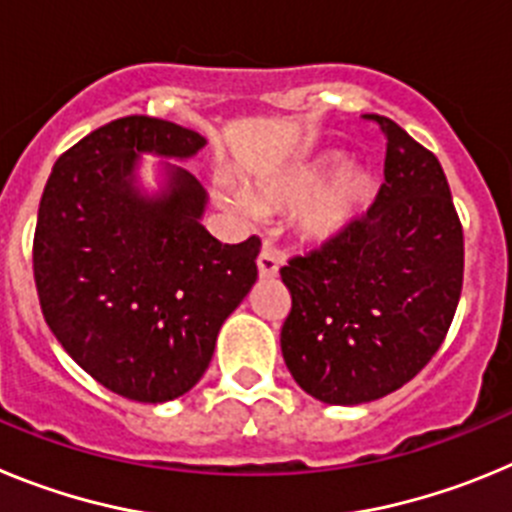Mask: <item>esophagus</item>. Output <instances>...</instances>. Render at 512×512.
Instances as JSON below:
<instances>
[{
    "label": "esophagus",
    "mask_w": 512,
    "mask_h": 512,
    "mask_svg": "<svg viewBox=\"0 0 512 512\" xmlns=\"http://www.w3.org/2000/svg\"><path fill=\"white\" fill-rule=\"evenodd\" d=\"M259 274L261 279H274L279 274V256L274 251H271L269 246H264V251L259 253Z\"/></svg>",
    "instance_id": "esophagus-1"
}]
</instances>
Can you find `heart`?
Wrapping results in <instances>:
<instances>
[{
	"label": "heart",
	"instance_id": "heart-1",
	"mask_svg": "<svg viewBox=\"0 0 512 512\" xmlns=\"http://www.w3.org/2000/svg\"><path fill=\"white\" fill-rule=\"evenodd\" d=\"M336 151L323 153L307 164L287 166L277 174L264 176L251 192H223V202L241 215H253L256 207H297V225L310 238H333L341 233L361 210L369 205L374 192L372 176L359 166H343Z\"/></svg>",
	"mask_w": 512,
	"mask_h": 512
}]
</instances>
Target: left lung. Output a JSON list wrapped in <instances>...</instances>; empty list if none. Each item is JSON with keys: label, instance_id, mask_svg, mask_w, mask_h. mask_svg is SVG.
Instances as JSON below:
<instances>
[{"label": "left lung", "instance_id": "1", "mask_svg": "<svg viewBox=\"0 0 512 512\" xmlns=\"http://www.w3.org/2000/svg\"><path fill=\"white\" fill-rule=\"evenodd\" d=\"M384 184L366 215L289 259L282 356L307 395L361 405L400 390L449 333L464 279V233L438 158L390 117Z\"/></svg>", "mask_w": 512, "mask_h": 512}]
</instances>
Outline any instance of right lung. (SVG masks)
Returning <instances> with one entry per match:
<instances>
[{
    "label": "right lung",
    "instance_id": "add662e5",
    "mask_svg": "<svg viewBox=\"0 0 512 512\" xmlns=\"http://www.w3.org/2000/svg\"><path fill=\"white\" fill-rule=\"evenodd\" d=\"M207 140L158 117L112 120L53 166L38 210L40 310L66 354L115 395L169 402L200 382L220 325L259 277L261 241L220 243L200 223L202 184L164 164L153 197L140 153L192 158Z\"/></svg>",
    "mask_w": 512,
    "mask_h": 512
}]
</instances>
